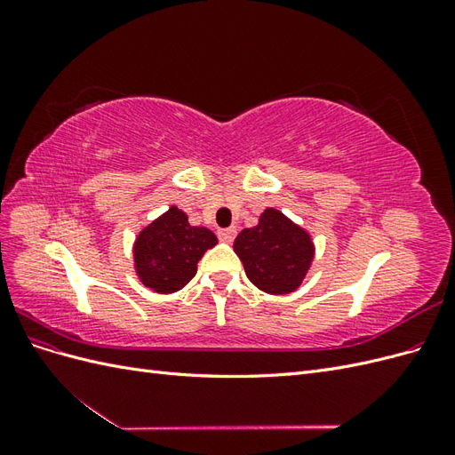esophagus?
Instances as JSON below:
<instances>
[{
  "label": "esophagus",
  "mask_w": 455,
  "mask_h": 455,
  "mask_svg": "<svg viewBox=\"0 0 455 455\" xmlns=\"http://www.w3.org/2000/svg\"><path fill=\"white\" fill-rule=\"evenodd\" d=\"M237 235V229L235 228H226V229H220L218 231V237L222 243H231Z\"/></svg>",
  "instance_id": "34e87169"
}]
</instances>
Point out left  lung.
<instances>
[{
	"label": "left lung",
	"mask_w": 455,
	"mask_h": 455,
	"mask_svg": "<svg viewBox=\"0 0 455 455\" xmlns=\"http://www.w3.org/2000/svg\"><path fill=\"white\" fill-rule=\"evenodd\" d=\"M246 277L267 294H291L306 279L315 258L311 235L277 209L259 214L258 226L233 243Z\"/></svg>",
	"instance_id": "obj_1"
}]
</instances>
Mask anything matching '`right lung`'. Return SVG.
I'll use <instances>...</instances> for the list:
<instances>
[{"label": "right lung", "mask_w": 455, "mask_h": 455, "mask_svg": "<svg viewBox=\"0 0 455 455\" xmlns=\"http://www.w3.org/2000/svg\"><path fill=\"white\" fill-rule=\"evenodd\" d=\"M216 243L211 229L191 226L186 212L171 206L136 237V275L154 292H176L196 277L197 261Z\"/></svg>", "instance_id": "1"}]
</instances>
